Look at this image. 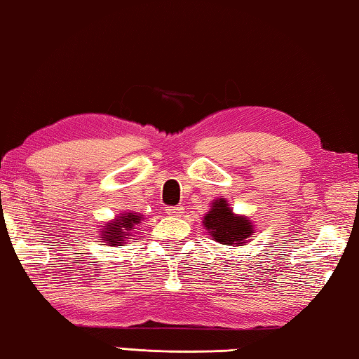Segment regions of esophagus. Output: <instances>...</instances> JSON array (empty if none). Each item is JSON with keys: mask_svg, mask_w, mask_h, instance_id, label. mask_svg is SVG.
<instances>
[{"mask_svg": "<svg viewBox=\"0 0 359 359\" xmlns=\"http://www.w3.org/2000/svg\"><path fill=\"white\" fill-rule=\"evenodd\" d=\"M166 214L170 215V217H179V215L184 214V206H168L166 208Z\"/></svg>", "mask_w": 359, "mask_h": 359, "instance_id": "1", "label": "esophagus"}]
</instances>
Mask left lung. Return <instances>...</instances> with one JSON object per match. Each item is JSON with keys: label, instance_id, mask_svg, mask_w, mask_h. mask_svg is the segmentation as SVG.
Masks as SVG:
<instances>
[{"label": "left lung", "instance_id": "left-lung-1", "mask_svg": "<svg viewBox=\"0 0 359 359\" xmlns=\"http://www.w3.org/2000/svg\"><path fill=\"white\" fill-rule=\"evenodd\" d=\"M203 225L215 241L230 246H244L248 238L254 233L252 222L244 215L233 214L225 198L212 201L209 212L204 215Z\"/></svg>", "mask_w": 359, "mask_h": 359}]
</instances>
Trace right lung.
I'll list each match as a JSON object with an SVG mask.
<instances>
[{"label":"right lung","instance_id":"1","mask_svg":"<svg viewBox=\"0 0 359 359\" xmlns=\"http://www.w3.org/2000/svg\"><path fill=\"white\" fill-rule=\"evenodd\" d=\"M142 220L140 214L134 212H124L116 215L113 222H108L104 225V229L99 233V238L107 243V246H124L128 238L130 236V231L135 225H139Z\"/></svg>","mask_w":359,"mask_h":359}]
</instances>
